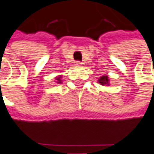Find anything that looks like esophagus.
<instances>
[{
	"label": "esophagus",
	"instance_id": "1",
	"mask_svg": "<svg viewBox=\"0 0 154 154\" xmlns=\"http://www.w3.org/2000/svg\"><path fill=\"white\" fill-rule=\"evenodd\" d=\"M76 65L78 66H82V63L80 62V61H76Z\"/></svg>",
	"mask_w": 154,
	"mask_h": 154
}]
</instances>
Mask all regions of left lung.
<instances>
[{
	"label": "left lung",
	"instance_id": "obj_1",
	"mask_svg": "<svg viewBox=\"0 0 154 154\" xmlns=\"http://www.w3.org/2000/svg\"><path fill=\"white\" fill-rule=\"evenodd\" d=\"M98 82L103 86H109V78L108 76L104 75L98 78Z\"/></svg>",
	"mask_w": 154,
	"mask_h": 154
}]
</instances>
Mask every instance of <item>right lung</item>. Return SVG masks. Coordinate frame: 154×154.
Returning a JSON list of instances; mask_svg holds the SVG:
<instances>
[{
	"label": "right lung",
	"mask_w": 154,
	"mask_h": 154,
	"mask_svg": "<svg viewBox=\"0 0 154 154\" xmlns=\"http://www.w3.org/2000/svg\"><path fill=\"white\" fill-rule=\"evenodd\" d=\"M61 77H62V75H59V76H57V77H55V82L56 83H62V81H61Z\"/></svg>",
	"instance_id": "1"
}]
</instances>
